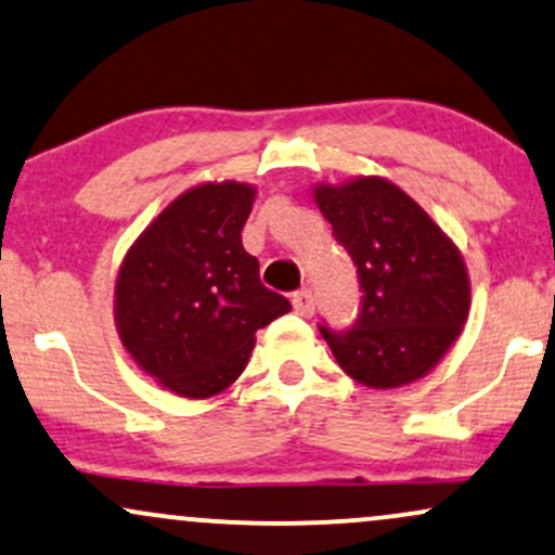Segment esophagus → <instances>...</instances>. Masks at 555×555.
<instances>
[{
  "label": "esophagus",
  "instance_id": "esophagus-1",
  "mask_svg": "<svg viewBox=\"0 0 555 555\" xmlns=\"http://www.w3.org/2000/svg\"><path fill=\"white\" fill-rule=\"evenodd\" d=\"M293 309H296V314H301V317L314 314V293H311L309 288H301L298 293H293Z\"/></svg>",
  "mask_w": 555,
  "mask_h": 555
}]
</instances>
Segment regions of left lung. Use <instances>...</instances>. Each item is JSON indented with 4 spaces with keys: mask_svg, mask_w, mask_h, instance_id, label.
<instances>
[{
    "mask_svg": "<svg viewBox=\"0 0 555 555\" xmlns=\"http://www.w3.org/2000/svg\"><path fill=\"white\" fill-rule=\"evenodd\" d=\"M314 199L353 259L363 291L353 327H319L340 369L374 389L426 376L470 311L460 249L418 202L379 176L319 184Z\"/></svg>",
    "mask_w": 555,
    "mask_h": 555,
    "instance_id": "left-lung-1",
    "label": "left lung"
}]
</instances>
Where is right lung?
<instances>
[{
	"mask_svg": "<svg viewBox=\"0 0 555 555\" xmlns=\"http://www.w3.org/2000/svg\"><path fill=\"white\" fill-rule=\"evenodd\" d=\"M257 189L199 184L176 197L124 257L114 319L137 366L181 397L205 400L238 379L254 335L288 314L241 244Z\"/></svg>",
	"mask_w": 555,
	"mask_h": 555,
	"instance_id": "obj_1",
	"label": "right lung"
}]
</instances>
